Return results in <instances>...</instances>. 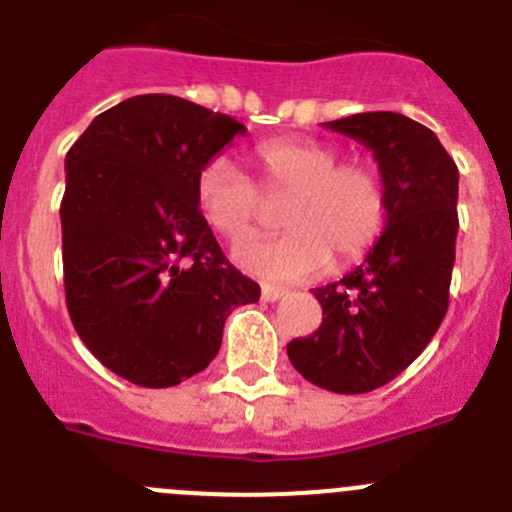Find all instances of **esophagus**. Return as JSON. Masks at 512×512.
<instances>
[{"mask_svg": "<svg viewBox=\"0 0 512 512\" xmlns=\"http://www.w3.org/2000/svg\"><path fill=\"white\" fill-rule=\"evenodd\" d=\"M260 295H262V300H267V303H275V300L285 298V295H288V290L275 288V285H262Z\"/></svg>", "mask_w": 512, "mask_h": 512, "instance_id": "34e87169", "label": "esophagus"}]
</instances>
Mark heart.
<instances>
[{
  "mask_svg": "<svg viewBox=\"0 0 512 512\" xmlns=\"http://www.w3.org/2000/svg\"><path fill=\"white\" fill-rule=\"evenodd\" d=\"M260 181L242 174L227 156L207 161L197 174L199 212L234 247L242 270L278 283L321 275L364 257L389 217L384 174L366 159L341 161L336 143L315 138H267L252 148ZM288 196L281 221L289 232L272 241H248L264 221L265 198ZM246 239L247 243L241 240Z\"/></svg>",
  "mask_w": 512,
  "mask_h": 512,
  "instance_id": "heart-1",
  "label": "heart"
}]
</instances>
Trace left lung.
I'll list each match as a JSON object with an SVG mask.
<instances>
[{"label": "left lung", "mask_w": 512, "mask_h": 512, "mask_svg": "<svg viewBox=\"0 0 512 512\" xmlns=\"http://www.w3.org/2000/svg\"><path fill=\"white\" fill-rule=\"evenodd\" d=\"M328 128L374 151L389 217L364 265L313 290L323 323L313 336L290 341L288 356L310 384L366 394L407 369L444 321L460 174L439 138L401 113H356Z\"/></svg>", "instance_id": "obj_1"}]
</instances>
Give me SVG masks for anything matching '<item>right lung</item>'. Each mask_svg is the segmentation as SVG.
Listing matches in <instances>:
<instances>
[{
	"instance_id": "obj_1",
	"label": "right lung",
	"mask_w": 512,
	"mask_h": 512,
	"mask_svg": "<svg viewBox=\"0 0 512 512\" xmlns=\"http://www.w3.org/2000/svg\"><path fill=\"white\" fill-rule=\"evenodd\" d=\"M247 128L176 95L100 113L65 156V300L105 369L146 389L212 364L227 315L260 285L224 257L199 212L197 174Z\"/></svg>"
}]
</instances>
